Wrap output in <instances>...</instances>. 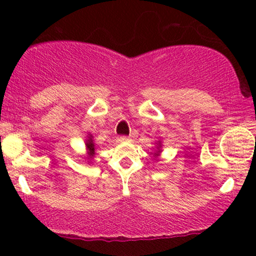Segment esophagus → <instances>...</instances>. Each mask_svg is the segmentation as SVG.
Masks as SVG:
<instances>
[{"mask_svg":"<svg viewBox=\"0 0 256 256\" xmlns=\"http://www.w3.org/2000/svg\"><path fill=\"white\" fill-rule=\"evenodd\" d=\"M118 141L120 142H129L130 141V138H129V136H118Z\"/></svg>","mask_w":256,"mask_h":256,"instance_id":"1","label":"esophagus"}]
</instances>
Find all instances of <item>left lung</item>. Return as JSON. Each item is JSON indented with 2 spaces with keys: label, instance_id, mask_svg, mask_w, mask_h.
<instances>
[{
  "label": "left lung",
  "instance_id": "8db88e82",
  "mask_svg": "<svg viewBox=\"0 0 256 256\" xmlns=\"http://www.w3.org/2000/svg\"><path fill=\"white\" fill-rule=\"evenodd\" d=\"M160 141H158V148H157V152L154 154V155L155 156H158L160 155Z\"/></svg>",
  "mask_w": 256,
  "mask_h": 256
}]
</instances>
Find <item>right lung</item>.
Instances as JSON below:
<instances>
[{
    "label": "right lung",
    "instance_id": "right-lung-1",
    "mask_svg": "<svg viewBox=\"0 0 256 256\" xmlns=\"http://www.w3.org/2000/svg\"><path fill=\"white\" fill-rule=\"evenodd\" d=\"M86 148L88 150V156L92 157L96 152V146L93 143V136L90 134H88V138L86 140Z\"/></svg>",
    "mask_w": 256,
    "mask_h": 256
}]
</instances>
